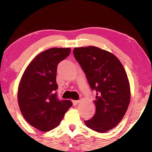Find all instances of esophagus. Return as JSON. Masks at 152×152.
<instances>
[{
	"label": "esophagus",
	"instance_id": "obj_1",
	"mask_svg": "<svg viewBox=\"0 0 152 152\" xmlns=\"http://www.w3.org/2000/svg\"><path fill=\"white\" fill-rule=\"evenodd\" d=\"M73 102V105H76V104H78V103H79V100H73L72 101Z\"/></svg>",
	"mask_w": 152,
	"mask_h": 152
}]
</instances>
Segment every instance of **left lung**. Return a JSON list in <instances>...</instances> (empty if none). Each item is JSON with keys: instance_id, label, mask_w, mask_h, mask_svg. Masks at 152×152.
<instances>
[{"instance_id": "1", "label": "left lung", "mask_w": 152, "mask_h": 152, "mask_svg": "<svg viewBox=\"0 0 152 152\" xmlns=\"http://www.w3.org/2000/svg\"><path fill=\"white\" fill-rule=\"evenodd\" d=\"M73 53L91 89L96 91V113L85 124L99 133L113 129L126 114L131 98L122 63L113 54L94 46L74 48Z\"/></svg>"}]
</instances>
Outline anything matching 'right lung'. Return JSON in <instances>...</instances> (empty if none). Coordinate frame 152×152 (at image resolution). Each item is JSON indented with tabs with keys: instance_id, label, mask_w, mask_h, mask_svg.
I'll return each instance as SVG.
<instances>
[{
	"instance_id": "obj_1",
	"label": "right lung",
	"mask_w": 152,
	"mask_h": 152,
	"mask_svg": "<svg viewBox=\"0 0 152 152\" xmlns=\"http://www.w3.org/2000/svg\"><path fill=\"white\" fill-rule=\"evenodd\" d=\"M70 53V48H53L39 53L21 77L18 89L20 110L31 126L41 131L58 126L73 104L70 100L58 99L56 91L58 65Z\"/></svg>"
}]
</instances>
